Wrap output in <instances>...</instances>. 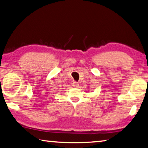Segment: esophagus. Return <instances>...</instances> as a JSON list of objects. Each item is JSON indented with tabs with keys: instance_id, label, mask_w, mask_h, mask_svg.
Here are the masks:
<instances>
[{
	"instance_id": "obj_1",
	"label": "esophagus",
	"mask_w": 148,
	"mask_h": 148,
	"mask_svg": "<svg viewBox=\"0 0 148 148\" xmlns=\"http://www.w3.org/2000/svg\"><path fill=\"white\" fill-rule=\"evenodd\" d=\"M72 86H73L74 87H79V84H78V82H74V81H73V82H72Z\"/></svg>"
}]
</instances>
